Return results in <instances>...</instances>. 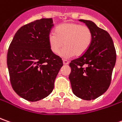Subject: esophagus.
<instances>
[{
	"instance_id": "obj_1",
	"label": "esophagus",
	"mask_w": 122,
	"mask_h": 122,
	"mask_svg": "<svg viewBox=\"0 0 122 122\" xmlns=\"http://www.w3.org/2000/svg\"><path fill=\"white\" fill-rule=\"evenodd\" d=\"M63 63L64 65H68L69 63V61H67V60H65V59H63Z\"/></svg>"
}]
</instances>
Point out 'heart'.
I'll return each instance as SVG.
<instances>
[{"label": "heart", "mask_w": 122, "mask_h": 122, "mask_svg": "<svg viewBox=\"0 0 122 122\" xmlns=\"http://www.w3.org/2000/svg\"><path fill=\"white\" fill-rule=\"evenodd\" d=\"M92 34L90 28L77 23H62L56 28V32L48 35V44L51 50L57 54L61 48L65 46L59 53L63 58L76 55H82L90 47Z\"/></svg>", "instance_id": "obj_1"}]
</instances>
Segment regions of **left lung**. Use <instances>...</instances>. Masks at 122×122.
I'll return each instance as SVG.
<instances>
[{
	"mask_svg": "<svg viewBox=\"0 0 122 122\" xmlns=\"http://www.w3.org/2000/svg\"><path fill=\"white\" fill-rule=\"evenodd\" d=\"M80 21L90 28L92 39L86 52L69 63V79L74 95L90 101L103 95L109 87L116 52L113 40L107 31L90 20Z\"/></svg>",
	"mask_w": 122,
	"mask_h": 122,
	"instance_id": "left-lung-1",
	"label": "left lung"
}]
</instances>
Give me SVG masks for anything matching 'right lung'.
Instances as JSON below:
<instances>
[{
	"instance_id": "add662e5",
	"label": "right lung",
	"mask_w": 122,
	"mask_h": 122,
	"mask_svg": "<svg viewBox=\"0 0 122 122\" xmlns=\"http://www.w3.org/2000/svg\"><path fill=\"white\" fill-rule=\"evenodd\" d=\"M52 18H43L21 27L15 33L7 53L11 86L21 98L37 101L50 95L63 66L48 44L53 27Z\"/></svg>"
}]
</instances>
